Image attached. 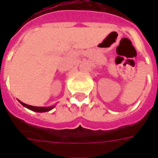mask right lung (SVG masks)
Instances as JSON below:
<instances>
[{
    "label": "right lung",
    "instance_id": "obj_1",
    "mask_svg": "<svg viewBox=\"0 0 158 158\" xmlns=\"http://www.w3.org/2000/svg\"><path fill=\"white\" fill-rule=\"evenodd\" d=\"M20 102L23 106H25V107L28 108L29 110H33V111H36V112H46V111H49L55 107V106H49V107H43V106H30L28 105V104H25L22 102L19 101Z\"/></svg>",
    "mask_w": 158,
    "mask_h": 158
}]
</instances>
